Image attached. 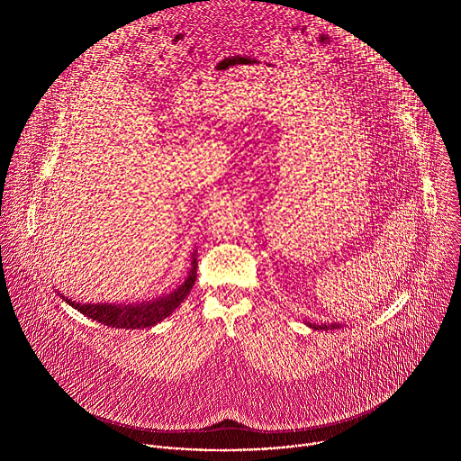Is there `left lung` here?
<instances>
[{"mask_svg":"<svg viewBox=\"0 0 461 461\" xmlns=\"http://www.w3.org/2000/svg\"><path fill=\"white\" fill-rule=\"evenodd\" d=\"M304 324L306 326H310V328H313V330H334V328H341L343 324H339V322H330V324H315V322H310V321H304Z\"/></svg>","mask_w":461,"mask_h":461,"instance_id":"obj_1","label":"left lung"}]
</instances>
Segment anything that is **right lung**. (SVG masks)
Returning a JSON list of instances; mask_svg holds the SVG:
<instances>
[{"label": "right lung", "mask_w": 461, "mask_h": 461, "mask_svg": "<svg viewBox=\"0 0 461 461\" xmlns=\"http://www.w3.org/2000/svg\"><path fill=\"white\" fill-rule=\"evenodd\" d=\"M194 281H196V251H193L191 255V268L187 272L185 281L171 294H166L149 301L129 303V304H118V303H86L84 304L61 295L59 292L56 294L61 297V301L69 303V306H73L75 310H78L80 313H84L86 317L96 322H102L113 328H125V330H139V328L155 326L157 322L169 317L180 306V303L189 295Z\"/></svg>", "instance_id": "add662e5"}]
</instances>
